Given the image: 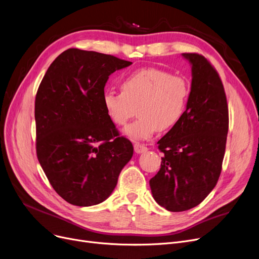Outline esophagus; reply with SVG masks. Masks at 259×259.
Returning a JSON list of instances; mask_svg holds the SVG:
<instances>
[{
  "label": "esophagus",
  "mask_w": 259,
  "mask_h": 259,
  "mask_svg": "<svg viewBox=\"0 0 259 259\" xmlns=\"http://www.w3.org/2000/svg\"><path fill=\"white\" fill-rule=\"evenodd\" d=\"M134 150H135V152L137 154H141V153H146L148 151V148L144 147L143 144L135 143V144H134Z\"/></svg>",
  "instance_id": "obj_1"
}]
</instances>
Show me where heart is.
<instances>
[{
    "label": "heart",
    "mask_w": 259,
    "mask_h": 259,
    "mask_svg": "<svg viewBox=\"0 0 259 259\" xmlns=\"http://www.w3.org/2000/svg\"><path fill=\"white\" fill-rule=\"evenodd\" d=\"M122 92L109 90L103 97L107 116L124 125L137 108L138 120L123 130L127 138L142 141L168 131L181 121L189 98V84L182 76L157 68L141 69L123 79Z\"/></svg>",
    "instance_id": "1"
}]
</instances>
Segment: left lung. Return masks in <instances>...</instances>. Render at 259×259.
Returning <instances> with one entry per match:
<instances>
[{
	"instance_id": "8db88e82",
	"label": "left lung",
	"mask_w": 259,
	"mask_h": 259,
	"mask_svg": "<svg viewBox=\"0 0 259 259\" xmlns=\"http://www.w3.org/2000/svg\"><path fill=\"white\" fill-rule=\"evenodd\" d=\"M191 66V88L181 121L157 142L163 153L150 180L154 200L169 211L195 207L219 180L229 131L222 81L204 56L184 53Z\"/></svg>"
}]
</instances>
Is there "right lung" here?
Returning <instances> with one entry per match:
<instances>
[{"label":"right lung","instance_id":"add662e5","mask_svg":"<svg viewBox=\"0 0 259 259\" xmlns=\"http://www.w3.org/2000/svg\"><path fill=\"white\" fill-rule=\"evenodd\" d=\"M131 61L69 49L49 67L35 101L37 157L54 190L86 207L104 202L132 158L103 104L109 75Z\"/></svg>","mask_w":259,"mask_h":259}]
</instances>
